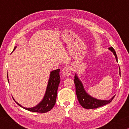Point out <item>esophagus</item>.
Instances as JSON below:
<instances>
[{
	"mask_svg": "<svg viewBox=\"0 0 129 129\" xmlns=\"http://www.w3.org/2000/svg\"><path fill=\"white\" fill-rule=\"evenodd\" d=\"M62 72L64 75L67 76H69L71 75V68H70L69 67H68V66L65 67L62 69Z\"/></svg>",
	"mask_w": 129,
	"mask_h": 129,
	"instance_id": "obj_1",
	"label": "esophagus"
}]
</instances>
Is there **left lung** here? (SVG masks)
<instances>
[{"instance_id": "8db88e82", "label": "left lung", "mask_w": 129, "mask_h": 129, "mask_svg": "<svg viewBox=\"0 0 129 129\" xmlns=\"http://www.w3.org/2000/svg\"><path fill=\"white\" fill-rule=\"evenodd\" d=\"M109 49L114 53L115 57V58H116L117 61H118L117 56L114 48H113V47H110ZM119 73L120 75H121V72H120ZM74 82H75L76 86V95H77L78 102H79L81 105L85 109H96L99 108V107L105 105L106 104L110 103L115 97L114 95V97H113L112 99H110V100H100L94 99V98L91 97V96L88 95V94L86 93V91L84 90V87H83L81 82L80 80L78 79L76 75L75 76Z\"/></svg>"}]
</instances>
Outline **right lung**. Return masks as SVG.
Masks as SVG:
<instances>
[{
    "mask_svg": "<svg viewBox=\"0 0 129 129\" xmlns=\"http://www.w3.org/2000/svg\"><path fill=\"white\" fill-rule=\"evenodd\" d=\"M16 48H14V50ZM60 69H58L55 71H53L51 72L50 78L49 79L48 84L46 93L44 95L43 100L40 104L35 107L32 108H25L21 106L17 102L16 103L20 107L30 112H37V113H46L49 112L53 108L56 101L58 85L60 82ZM8 81H9L8 79Z\"/></svg>",
    "mask_w": 129,
    "mask_h": 129,
    "instance_id": "1",
    "label": "right lung"
}]
</instances>
